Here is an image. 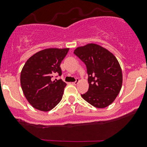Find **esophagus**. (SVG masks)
Masks as SVG:
<instances>
[{"mask_svg":"<svg viewBox=\"0 0 147 147\" xmlns=\"http://www.w3.org/2000/svg\"><path fill=\"white\" fill-rule=\"evenodd\" d=\"M78 82H79V80L77 79L76 81H75V82H72V84H75V85H76V84H78Z\"/></svg>","mask_w":147,"mask_h":147,"instance_id":"obj_1","label":"esophagus"}]
</instances>
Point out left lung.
I'll list each match as a JSON object with an SVG mask.
<instances>
[{
    "instance_id": "obj_1",
    "label": "left lung",
    "mask_w": 147,
    "mask_h": 147,
    "mask_svg": "<svg viewBox=\"0 0 147 147\" xmlns=\"http://www.w3.org/2000/svg\"><path fill=\"white\" fill-rule=\"evenodd\" d=\"M74 54L85 64L88 74L89 89L81 94L82 98L97 108L109 106L122 85V72L115 56L94 43L77 47Z\"/></svg>"
}]
</instances>
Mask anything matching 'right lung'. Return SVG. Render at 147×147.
I'll return each mask as SVG.
<instances>
[{
	"label": "right lung",
	"instance_id": "add662e5",
	"mask_svg": "<svg viewBox=\"0 0 147 147\" xmlns=\"http://www.w3.org/2000/svg\"><path fill=\"white\" fill-rule=\"evenodd\" d=\"M69 48H47L38 52L26 61L20 73L23 94L35 109L47 112L62 100L67 84L54 76L62 75L60 65Z\"/></svg>",
	"mask_w": 147,
	"mask_h": 147
}]
</instances>
